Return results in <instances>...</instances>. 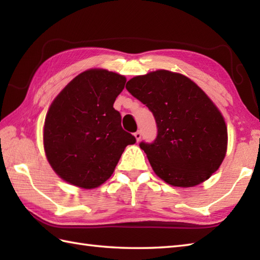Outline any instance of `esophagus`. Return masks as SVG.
Masks as SVG:
<instances>
[{
	"instance_id": "obj_1",
	"label": "esophagus",
	"mask_w": 260,
	"mask_h": 260,
	"mask_svg": "<svg viewBox=\"0 0 260 260\" xmlns=\"http://www.w3.org/2000/svg\"><path fill=\"white\" fill-rule=\"evenodd\" d=\"M134 136H135V139H136V141L139 142L140 140H141V137H142V132L141 131H137L136 133H134Z\"/></svg>"
}]
</instances>
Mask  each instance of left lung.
<instances>
[{"label": "left lung", "mask_w": 260, "mask_h": 260, "mask_svg": "<svg viewBox=\"0 0 260 260\" xmlns=\"http://www.w3.org/2000/svg\"><path fill=\"white\" fill-rule=\"evenodd\" d=\"M126 89L153 113L157 136L141 142L154 172L173 186L208 180L227 152L228 132L220 110L187 77L156 70L127 81Z\"/></svg>", "instance_id": "left-lung-1"}]
</instances>
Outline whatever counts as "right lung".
Segmentation results:
<instances>
[{
	"label": "right lung",
	"instance_id": "right-lung-1",
	"mask_svg": "<svg viewBox=\"0 0 260 260\" xmlns=\"http://www.w3.org/2000/svg\"><path fill=\"white\" fill-rule=\"evenodd\" d=\"M124 76L89 69L71 80L49 108L43 145L49 163L68 183L93 189L112 176L135 137L121 127L114 103L123 91Z\"/></svg>",
	"mask_w": 260,
	"mask_h": 260
}]
</instances>
